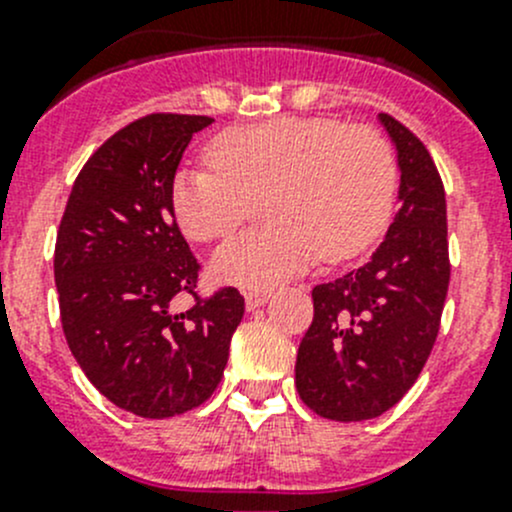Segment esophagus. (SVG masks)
Returning <instances> with one entry per match:
<instances>
[{
    "instance_id": "esophagus-1",
    "label": "esophagus",
    "mask_w": 512,
    "mask_h": 512,
    "mask_svg": "<svg viewBox=\"0 0 512 512\" xmlns=\"http://www.w3.org/2000/svg\"><path fill=\"white\" fill-rule=\"evenodd\" d=\"M267 299H270V292H267V289H250V292H245L247 312H255V309L265 307Z\"/></svg>"
}]
</instances>
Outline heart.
<instances>
[{"label":"heart","instance_id":"1","mask_svg":"<svg viewBox=\"0 0 512 512\" xmlns=\"http://www.w3.org/2000/svg\"><path fill=\"white\" fill-rule=\"evenodd\" d=\"M208 168H180L170 208L185 237L230 235L262 200L260 230L225 242L210 262L218 282L275 287L317 257L349 260L389 223L396 156L371 126L337 118H272L223 131L208 146Z\"/></svg>","mask_w":512,"mask_h":512}]
</instances>
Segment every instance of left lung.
Returning a JSON list of instances; mask_svg holds the SVG:
<instances>
[{
  "instance_id": "8db88e82",
  "label": "left lung",
  "mask_w": 512,
  "mask_h": 512,
  "mask_svg": "<svg viewBox=\"0 0 512 512\" xmlns=\"http://www.w3.org/2000/svg\"><path fill=\"white\" fill-rule=\"evenodd\" d=\"M399 163V213L359 270L312 289L314 319L294 366L299 399L332 421L376 418L414 386L446 302V193L426 146L379 113Z\"/></svg>"
}]
</instances>
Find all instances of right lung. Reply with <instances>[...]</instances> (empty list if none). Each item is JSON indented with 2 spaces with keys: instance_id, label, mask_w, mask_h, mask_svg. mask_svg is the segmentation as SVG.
I'll list each match as a JSON object with an SVG mask.
<instances>
[{
  "instance_id": "1",
  "label": "right lung",
  "mask_w": 512,
  "mask_h": 512,
  "mask_svg": "<svg viewBox=\"0 0 512 512\" xmlns=\"http://www.w3.org/2000/svg\"><path fill=\"white\" fill-rule=\"evenodd\" d=\"M208 116L151 113L113 133L71 188L54 250L61 327L91 384L143 418L185 414L218 389L245 299L195 294L198 260L170 208V183Z\"/></svg>"
}]
</instances>
